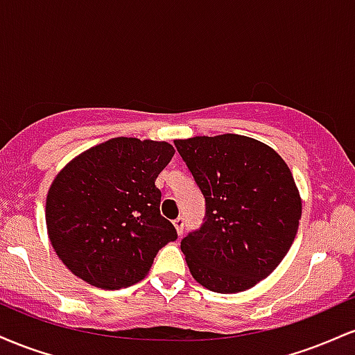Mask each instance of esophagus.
Returning <instances> with one entry per match:
<instances>
[{"instance_id":"esophagus-1","label":"esophagus","mask_w":355,"mask_h":355,"mask_svg":"<svg viewBox=\"0 0 355 355\" xmlns=\"http://www.w3.org/2000/svg\"><path fill=\"white\" fill-rule=\"evenodd\" d=\"M173 225H175V229H177V234L182 235L183 234V227H185V218L177 217L173 220Z\"/></svg>"}]
</instances>
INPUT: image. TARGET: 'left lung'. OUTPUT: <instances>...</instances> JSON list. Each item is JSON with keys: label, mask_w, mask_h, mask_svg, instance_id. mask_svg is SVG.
Wrapping results in <instances>:
<instances>
[{"label": "left lung", "mask_w": 355, "mask_h": 355, "mask_svg": "<svg viewBox=\"0 0 355 355\" xmlns=\"http://www.w3.org/2000/svg\"><path fill=\"white\" fill-rule=\"evenodd\" d=\"M175 146L205 198L200 229L180 243L191 275L220 294L254 287L282 262L299 229L292 172L270 146L234 133Z\"/></svg>", "instance_id": "8db88e82"}]
</instances>
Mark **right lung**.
Segmentation results:
<instances>
[{"label":"right lung","instance_id":"right-lung-1","mask_svg":"<svg viewBox=\"0 0 355 355\" xmlns=\"http://www.w3.org/2000/svg\"><path fill=\"white\" fill-rule=\"evenodd\" d=\"M166 141L112 138L71 160L51 183L46 225L63 263L85 282L116 291L144 279L177 240L155 180L172 160Z\"/></svg>","mask_w":355,"mask_h":355}]
</instances>
